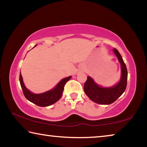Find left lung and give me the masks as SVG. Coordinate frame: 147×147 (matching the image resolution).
I'll list each match as a JSON object with an SVG mask.
<instances>
[{
	"instance_id": "left-lung-1",
	"label": "left lung",
	"mask_w": 147,
	"mask_h": 147,
	"mask_svg": "<svg viewBox=\"0 0 147 147\" xmlns=\"http://www.w3.org/2000/svg\"><path fill=\"white\" fill-rule=\"evenodd\" d=\"M113 51L121 64V74L118 82L113 86L102 87L88 76L84 86L85 93L89 99L94 102L102 105H108L114 102L123 94L127 85L128 72L126 65L117 50L113 49Z\"/></svg>"
}]
</instances>
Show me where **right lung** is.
<instances>
[{
	"label": "right lung",
	"instance_id": "1",
	"mask_svg": "<svg viewBox=\"0 0 147 147\" xmlns=\"http://www.w3.org/2000/svg\"><path fill=\"white\" fill-rule=\"evenodd\" d=\"M36 46V45H35L34 47ZM71 76H69L63 78L57 84V85L54 88L51 89V90L38 94L32 93L31 91H30L28 89L26 88V87L24 84L21 73H20L19 75V81L24 95L27 100L36 104L37 106L46 107L56 103L57 101H58L60 99L62 93H63L64 86L65 85V84L71 78Z\"/></svg>",
	"mask_w": 147,
	"mask_h": 147
}]
</instances>
